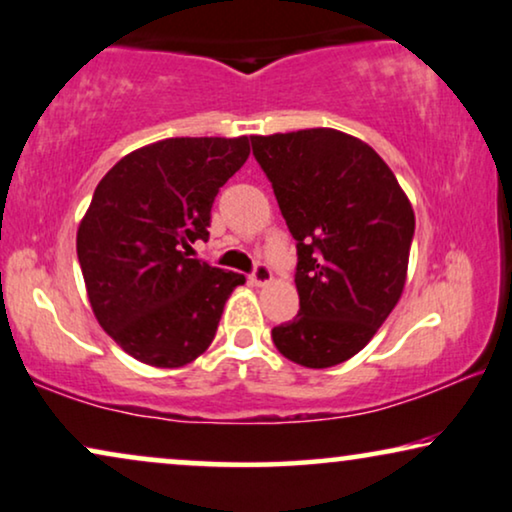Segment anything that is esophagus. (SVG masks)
Here are the masks:
<instances>
[{"instance_id": "obj_1", "label": "esophagus", "mask_w": 512, "mask_h": 512, "mask_svg": "<svg viewBox=\"0 0 512 512\" xmlns=\"http://www.w3.org/2000/svg\"><path fill=\"white\" fill-rule=\"evenodd\" d=\"M271 278H274V274H271L269 264L257 262L255 269H252V274H250V283H255V285H267V283H271Z\"/></svg>"}]
</instances>
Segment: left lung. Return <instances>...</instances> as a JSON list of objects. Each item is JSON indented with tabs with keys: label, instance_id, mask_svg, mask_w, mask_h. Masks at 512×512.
<instances>
[{
	"label": "left lung",
	"instance_id": "1",
	"mask_svg": "<svg viewBox=\"0 0 512 512\" xmlns=\"http://www.w3.org/2000/svg\"><path fill=\"white\" fill-rule=\"evenodd\" d=\"M250 142L297 241L299 313L271 339L297 365L344 363L403 295L414 210L393 170L353 135L309 128Z\"/></svg>",
	"mask_w": 512,
	"mask_h": 512
}]
</instances>
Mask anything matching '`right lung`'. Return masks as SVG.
Listing matches in <instances>:
<instances>
[{
  "instance_id": "add662e5",
  "label": "right lung",
  "mask_w": 512,
  "mask_h": 512,
  "mask_svg": "<svg viewBox=\"0 0 512 512\" xmlns=\"http://www.w3.org/2000/svg\"><path fill=\"white\" fill-rule=\"evenodd\" d=\"M250 154L245 138H168L124 156L95 187L77 257L102 330L140 363L182 367L215 339L243 274L189 257L208 241L220 187Z\"/></svg>"
}]
</instances>
